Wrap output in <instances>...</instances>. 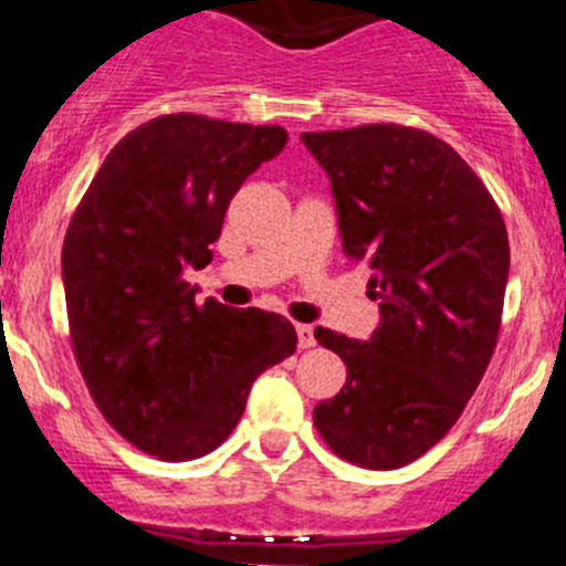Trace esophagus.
I'll return each instance as SVG.
<instances>
[{"instance_id":"34e87169","label":"esophagus","mask_w":566,"mask_h":566,"mask_svg":"<svg viewBox=\"0 0 566 566\" xmlns=\"http://www.w3.org/2000/svg\"><path fill=\"white\" fill-rule=\"evenodd\" d=\"M314 343H317V339H314V328L312 326H297V345H300V348H312Z\"/></svg>"}]
</instances>
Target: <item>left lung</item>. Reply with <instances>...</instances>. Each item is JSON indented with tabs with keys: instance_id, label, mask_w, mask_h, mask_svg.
Listing matches in <instances>:
<instances>
[{
	"instance_id": "8db88e82",
	"label": "left lung",
	"mask_w": 566,
	"mask_h": 566,
	"mask_svg": "<svg viewBox=\"0 0 566 566\" xmlns=\"http://www.w3.org/2000/svg\"><path fill=\"white\" fill-rule=\"evenodd\" d=\"M326 169L345 258L371 269L379 326L359 343L319 326L345 363L314 424L359 468L413 462L451 431L502 326L510 243L502 212L453 147L402 124L303 133Z\"/></svg>"
}]
</instances>
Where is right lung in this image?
Returning <instances> with one entry per match:
<instances>
[{"label": "right lung", "mask_w": 566, "mask_h": 566, "mask_svg": "<svg viewBox=\"0 0 566 566\" xmlns=\"http://www.w3.org/2000/svg\"><path fill=\"white\" fill-rule=\"evenodd\" d=\"M283 127L172 113L127 133L84 192L62 247L70 339L115 431L149 457L214 451L252 382L292 357L286 317L195 300L229 201L283 153Z\"/></svg>", "instance_id": "1"}]
</instances>
